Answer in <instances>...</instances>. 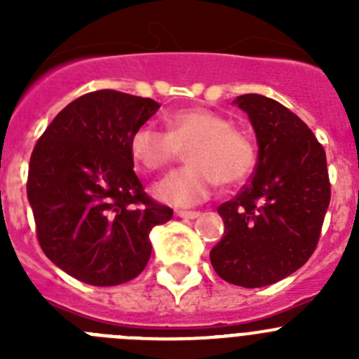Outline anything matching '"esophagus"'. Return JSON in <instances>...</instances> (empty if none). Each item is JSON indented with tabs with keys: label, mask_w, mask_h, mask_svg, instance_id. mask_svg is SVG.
Returning <instances> with one entry per match:
<instances>
[{
	"label": "esophagus",
	"mask_w": 359,
	"mask_h": 359,
	"mask_svg": "<svg viewBox=\"0 0 359 359\" xmlns=\"http://www.w3.org/2000/svg\"><path fill=\"white\" fill-rule=\"evenodd\" d=\"M177 217H183V219H196L201 215V212H196V210H176Z\"/></svg>",
	"instance_id": "34e87169"
}]
</instances>
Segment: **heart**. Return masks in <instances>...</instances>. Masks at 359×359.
Returning <instances> with one entry per match:
<instances>
[{"instance_id": "b5f03b06", "label": "heart", "mask_w": 359, "mask_h": 359, "mask_svg": "<svg viewBox=\"0 0 359 359\" xmlns=\"http://www.w3.org/2000/svg\"><path fill=\"white\" fill-rule=\"evenodd\" d=\"M163 120L167 133L144 123L129 140L131 158L147 172L163 170L189 149V165L154 187L160 201L177 207L196 205L207 199L217 183L241 185L255 169V145L243 131L233 129L226 116L192 107L169 113Z\"/></svg>"}]
</instances>
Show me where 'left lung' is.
<instances>
[{
    "label": "left lung",
    "instance_id": "8db88e82",
    "mask_svg": "<svg viewBox=\"0 0 359 359\" xmlns=\"http://www.w3.org/2000/svg\"><path fill=\"white\" fill-rule=\"evenodd\" d=\"M259 144L252 183L217 208L223 239L210 252L215 273L243 287H264L302 268L331 201L327 158L309 128L273 98L241 95Z\"/></svg>",
    "mask_w": 359,
    "mask_h": 359
}]
</instances>
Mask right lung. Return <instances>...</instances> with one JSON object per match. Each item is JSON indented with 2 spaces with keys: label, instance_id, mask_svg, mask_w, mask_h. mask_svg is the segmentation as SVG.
<instances>
[{
  "label": "right lung",
  "instance_id": "right-lung-1",
  "mask_svg": "<svg viewBox=\"0 0 359 359\" xmlns=\"http://www.w3.org/2000/svg\"><path fill=\"white\" fill-rule=\"evenodd\" d=\"M152 98L98 90L53 118L30 156L27 196L44 255L77 280L118 286L144 271L149 233L172 210L149 198L129 140L158 111Z\"/></svg>",
  "mask_w": 359,
  "mask_h": 359
}]
</instances>
